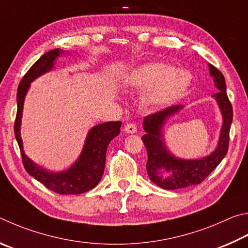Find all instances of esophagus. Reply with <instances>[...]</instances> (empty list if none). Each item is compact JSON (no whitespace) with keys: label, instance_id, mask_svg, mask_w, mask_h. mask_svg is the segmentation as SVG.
I'll list each match as a JSON object with an SVG mask.
<instances>
[{"label":"esophagus","instance_id":"34e87169","mask_svg":"<svg viewBox=\"0 0 248 248\" xmlns=\"http://www.w3.org/2000/svg\"><path fill=\"white\" fill-rule=\"evenodd\" d=\"M124 131L127 134H135L137 132V127L134 123H127L126 125H125Z\"/></svg>","mask_w":248,"mask_h":248}]
</instances>
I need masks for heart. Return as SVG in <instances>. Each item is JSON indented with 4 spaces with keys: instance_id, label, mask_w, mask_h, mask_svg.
Returning <instances> with one entry per match:
<instances>
[{
    "instance_id": "heart-1",
    "label": "heart",
    "mask_w": 248,
    "mask_h": 248,
    "mask_svg": "<svg viewBox=\"0 0 248 248\" xmlns=\"http://www.w3.org/2000/svg\"><path fill=\"white\" fill-rule=\"evenodd\" d=\"M190 82L192 76L186 69L174 68L160 62L140 65L126 79L131 88H149L144 95V102L151 107L164 106L180 99L188 89Z\"/></svg>"
}]
</instances>
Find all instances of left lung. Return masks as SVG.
Instances as JSON below:
<instances>
[{"label": "left lung", "mask_w": 248, "mask_h": 248, "mask_svg": "<svg viewBox=\"0 0 248 248\" xmlns=\"http://www.w3.org/2000/svg\"><path fill=\"white\" fill-rule=\"evenodd\" d=\"M210 76L218 93L212 97L216 99L223 117L220 137L214 153L205 158L185 160L176 158L167 149L164 144L162 128L169 117L179 112L183 106H173L154 114L146 116L142 126L146 134L141 137L148 154L146 164L149 179L159 187L164 189H179L187 186L201 184L222 161L229 149L230 128H231L233 110L227 94V87L223 74L209 64Z\"/></svg>", "instance_id": "1"}]
</instances>
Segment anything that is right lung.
Returning a JSON list of instances; mask_svg holds the SVG:
<instances>
[{
    "instance_id": "obj_1",
    "label": "right lung",
    "mask_w": 248,
    "mask_h": 248,
    "mask_svg": "<svg viewBox=\"0 0 248 248\" xmlns=\"http://www.w3.org/2000/svg\"><path fill=\"white\" fill-rule=\"evenodd\" d=\"M64 51L54 49L46 52L25 74L17 89V114L14 124V133L18 142L23 164L30 175L34 177L54 193L60 195L82 194L98 185L106 167V154L110 141L120 134L122 122H107L95 125L87 135L85 146L77 161L67 170L51 172L42 169L30 160L24 153L23 140L20 137V124L26 93L36 78L50 72L54 66V61Z\"/></svg>"
}]
</instances>
